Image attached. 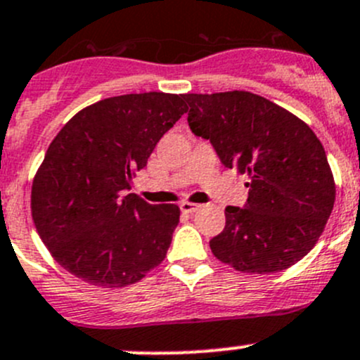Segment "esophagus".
Returning a JSON list of instances; mask_svg holds the SVG:
<instances>
[{
  "label": "esophagus",
  "mask_w": 360,
  "mask_h": 360,
  "mask_svg": "<svg viewBox=\"0 0 360 360\" xmlns=\"http://www.w3.org/2000/svg\"><path fill=\"white\" fill-rule=\"evenodd\" d=\"M179 207L184 214H193L200 209V205H198V203H191V202H181Z\"/></svg>",
  "instance_id": "34e87169"
}]
</instances>
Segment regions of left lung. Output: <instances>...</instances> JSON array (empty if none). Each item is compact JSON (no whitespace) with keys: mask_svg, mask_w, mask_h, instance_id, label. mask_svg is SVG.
<instances>
[{"mask_svg":"<svg viewBox=\"0 0 360 360\" xmlns=\"http://www.w3.org/2000/svg\"><path fill=\"white\" fill-rule=\"evenodd\" d=\"M188 123L228 169L249 177L244 209L228 205L209 242L214 256L244 274H275L303 259L333 212L335 177L314 130L245 90L184 94Z\"/></svg>","mask_w":360,"mask_h":360,"instance_id":"obj_1","label":"left lung"}]
</instances>
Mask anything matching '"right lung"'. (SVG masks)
<instances>
[{
	"mask_svg": "<svg viewBox=\"0 0 360 360\" xmlns=\"http://www.w3.org/2000/svg\"><path fill=\"white\" fill-rule=\"evenodd\" d=\"M184 112L177 94L110 97L76 112L50 143L32 179L31 214L69 274L99 288H125L165 259L179 207L123 191Z\"/></svg>",
	"mask_w": 360,
	"mask_h": 360,
	"instance_id": "add662e5",
	"label": "right lung"
}]
</instances>
